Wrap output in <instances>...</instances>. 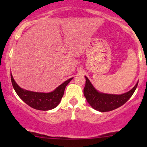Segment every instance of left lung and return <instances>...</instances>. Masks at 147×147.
<instances>
[{"label":"left lung","mask_w":147,"mask_h":147,"mask_svg":"<svg viewBox=\"0 0 147 147\" xmlns=\"http://www.w3.org/2000/svg\"><path fill=\"white\" fill-rule=\"evenodd\" d=\"M86 83L84 88V95L87 102L93 109L100 112H109L122 106L132 96L137 89L136 85L127 92L121 94H110L99 92L85 77Z\"/></svg>","instance_id":"left-lung-1"}]
</instances>
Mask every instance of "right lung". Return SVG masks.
I'll return each instance as SVG.
<instances>
[{
  "instance_id": "obj_1",
  "label": "right lung",
  "mask_w": 147,
  "mask_h": 147,
  "mask_svg": "<svg viewBox=\"0 0 147 147\" xmlns=\"http://www.w3.org/2000/svg\"><path fill=\"white\" fill-rule=\"evenodd\" d=\"M10 78L15 91L23 102L35 109L47 111L54 109L59 105L64 94L65 87L73 78L65 81L59 87H57L54 91L49 93L35 92L23 90L20 88L17 83L15 82L11 74H10Z\"/></svg>"
}]
</instances>
